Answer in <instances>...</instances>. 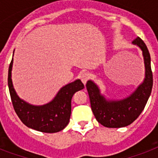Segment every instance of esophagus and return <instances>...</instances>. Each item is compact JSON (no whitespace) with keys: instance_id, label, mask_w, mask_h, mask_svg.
Here are the masks:
<instances>
[{"instance_id":"obj_1","label":"esophagus","mask_w":158,"mask_h":158,"mask_svg":"<svg viewBox=\"0 0 158 158\" xmlns=\"http://www.w3.org/2000/svg\"><path fill=\"white\" fill-rule=\"evenodd\" d=\"M89 79H90V74H89V73L85 72L83 73V75H81V80L82 82H83V84H85Z\"/></svg>"}]
</instances>
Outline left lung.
Instances as JSON below:
<instances>
[{"label": "left lung", "instance_id": "obj_1", "mask_svg": "<svg viewBox=\"0 0 158 158\" xmlns=\"http://www.w3.org/2000/svg\"><path fill=\"white\" fill-rule=\"evenodd\" d=\"M132 44L142 50L145 67V78L132 94L118 101L106 100L94 82L88 80L86 84L93 114L97 122L106 127H123L132 123L143 110L152 92L153 81L148 48L139 37Z\"/></svg>", "mask_w": 158, "mask_h": 158}]
</instances>
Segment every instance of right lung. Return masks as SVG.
I'll list each match as a JSON object with an SVG mask.
<instances>
[{
    "label": "right lung",
    "instance_id": "1",
    "mask_svg": "<svg viewBox=\"0 0 158 158\" xmlns=\"http://www.w3.org/2000/svg\"><path fill=\"white\" fill-rule=\"evenodd\" d=\"M13 59L9 66L8 86L13 106L17 115L27 127L45 133H55L63 130L70 122L73 95L84 88L80 79L64 86L49 103L33 106L19 98L11 79Z\"/></svg>",
    "mask_w": 158,
    "mask_h": 158
}]
</instances>
